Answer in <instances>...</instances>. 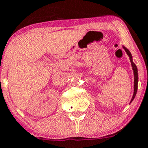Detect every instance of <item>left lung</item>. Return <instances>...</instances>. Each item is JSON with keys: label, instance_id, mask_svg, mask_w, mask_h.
I'll return each mask as SVG.
<instances>
[{"label": "left lung", "instance_id": "obj_1", "mask_svg": "<svg viewBox=\"0 0 148 148\" xmlns=\"http://www.w3.org/2000/svg\"><path fill=\"white\" fill-rule=\"evenodd\" d=\"M124 47V49L125 50V51L127 52L128 56H130V60L131 62V65H132V67H133V73H134V93H133V98L131 100L130 103L133 101V99L135 98L136 97V92H137V89H138V70H137V67H136V64L134 63L133 62V59H132V55H131V53L130 52L129 50L127 48H126L125 47Z\"/></svg>", "mask_w": 148, "mask_h": 148}]
</instances>
